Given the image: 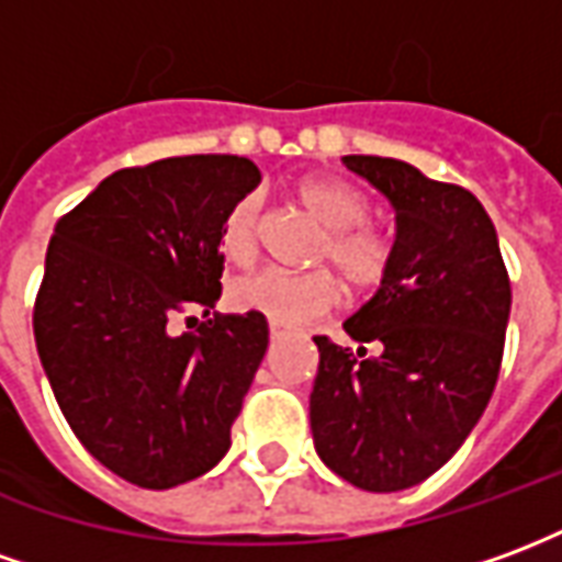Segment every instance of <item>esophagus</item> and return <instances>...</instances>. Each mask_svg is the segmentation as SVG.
<instances>
[{
	"label": "esophagus",
	"instance_id": "34e87169",
	"mask_svg": "<svg viewBox=\"0 0 562 562\" xmlns=\"http://www.w3.org/2000/svg\"><path fill=\"white\" fill-rule=\"evenodd\" d=\"M285 337V330L277 328V325H270V340H282Z\"/></svg>",
	"mask_w": 562,
	"mask_h": 562
}]
</instances>
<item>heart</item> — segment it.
<instances>
[{
	"mask_svg": "<svg viewBox=\"0 0 562 562\" xmlns=\"http://www.w3.org/2000/svg\"><path fill=\"white\" fill-rule=\"evenodd\" d=\"M294 198L322 228L330 232L318 258L330 261L342 273V280L358 292L376 289L389 273L391 246L382 234L361 225L367 220L364 195L334 177H304L294 186ZM258 234H261V198H237L222 220V256L232 265H249L258 256ZM340 280L325 268L306 270V273L268 268L234 282L228 297L240 313H258L270 325H282V328H301L306 322L330 313L340 304Z\"/></svg>",
	"mask_w": 562,
	"mask_h": 562,
	"instance_id": "b5f03b06",
	"label": "heart"
}]
</instances>
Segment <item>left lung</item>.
I'll return each mask as SVG.
<instances>
[{"label": "left lung", "mask_w": 562, "mask_h": 562, "mask_svg": "<svg viewBox=\"0 0 562 562\" xmlns=\"http://www.w3.org/2000/svg\"><path fill=\"white\" fill-rule=\"evenodd\" d=\"M342 165L394 210L391 265L342 322L358 352L318 346L310 427L322 463L361 491L391 494L434 475L494 394L512 285L482 201L382 156ZM364 341L378 355L364 359Z\"/></svg>", "instance_id": "8db88e82"}]
</instances>
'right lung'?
<instances>
[{
  "mask_svg": "<svg viewBox=\"0 0 562 562\" xmlns=\"http://www.w3.org/2000/svg\"><path fill=\"white\" fill-rule=\"evenodd\" d=\"M261 173L244 156H177L104 177L56 222L35 346L68 427L102 467L165 491L213 470L268 352V318L213 316L220 228ZM195 322V318H192Z\"/></svg>",
  "mask_w": 562,
  "mask_h": 562,
  "instance_id": "1",
  "label": "right lung"
}]
</instances>
